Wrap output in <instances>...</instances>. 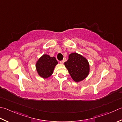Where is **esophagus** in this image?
Instances as JSON below:
<instances>
[{"label":"esophagus","mask_w":122,"mask_h":122,"mask_svg":"<svg viewBox=\"0 0 122 122\" xmlns=\"http://www.w3.org/2000/svg\"><path fill=\"white\" fill-rule=\"evenodd\" d=\"M60 63L61 64H63L64 63V60L60 61Z\"/></svg>","instance_id":"34e87169"}]
</instances>
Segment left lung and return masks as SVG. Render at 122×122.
<instances>
[{
	"instance_id": "left-lung-1",
	"label": "left lung",
	"mask_w": 122,
	"mask_h": 122,
	"mask_svg": "<svg viewBox=\"0 0 122 122\" xmlns=\"http://www.w3.org/2000/svg\"><path fill=\"white\" fill-rule=\"evenodd\" d=\"M64 66L72 79L77 82L84 80L89 75V62L85 57L77 53L69 54V59L64 62Z\"/></svg>"
}]
</instances>
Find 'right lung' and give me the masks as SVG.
<instances>
[{"instance_id":"1","label":"right lung","mask_w":122,"mask_h":122,"mask_svg":"<svg viewBox=\"0 0 122 122\" xmlns=\"http://www.w3.org/2000/svg\"><path fill=\"white\" fill-rule=\"evenodd\" d=\"M58 63L55 57L44 54L39 58L36 63V69L40 77L46 79L52 75L55 66Z\"/></svg>"}]
</instances>
